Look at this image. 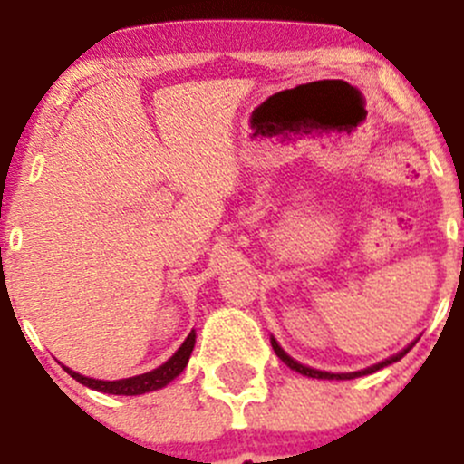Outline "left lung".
I'll return each instance as SVG.
<instances>
[{"label": "left lung", "instance_id": "1", "mask_svg": "<svg viewBox=\"0 0 464 464\" xmlns=\"http://www.w3.org/2000/svg\"><path fill=\"white\" fill-rule=\"evenodd\" d=\"M416 343H418V338L413 340V343H409L407 347H404L402 351H398V353H393V355H389V358L380 360V362L372 364V367H367V369H360V372H344V373H334V372H322V369H314V367H309V364H302V362H297V360H295V358H291V355L286 353V351L280 347V343H277V340L273 338V335H271V347H273V351H276V355H277V358H280L282 362L286 364V367H289V369H294L295 373H302V375H306V378H318V380H353V378H362V375L375 373V372H380V369L389 367V364L398 362L400 358H404V355H407L409 351L413 349V344H416Z\"/></svg>", "mask_w": 464, "mask_h": 464}]
</instances>
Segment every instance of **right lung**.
Listing matches in <instances>:
<instances>
[{"label":"right lung","instance_id":"obj_1","mask_svg":"<svg viewBox=\"0 0 464 464\" xmlns=\"http://www.w3.org/2000/svg\"><path fill=\"white\" fill-rule=\"evenodd\" d=\"M193 347H195V329L187 335V340L179 344V349L170 355L167 362L160 364L158 369L140 373V375H133V378H121V380L89 378V375L72 372V369H68L66 364H62V362L60 364H62V369L71 375V378H75L77 382L84 384V387L95 389V392L113 393V396H142V393L158 392V389L167 387L170 380L178 378V375L187 369L188 358H191V353H193Z\"/></svg>","mask_w":464,"mask_h":464}]
</instances>
